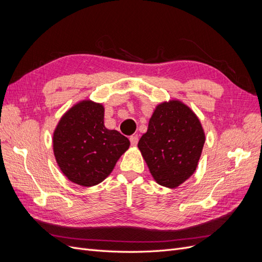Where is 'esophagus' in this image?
<instances>
[{
	"instance_id": "obj_1",
	"label": "esophagus",
	"mask_w": 262,
	"mask_h": 262,
	"mask_svg": "<svg viewBox=\"0 0 262 262\" xmlns=\"http://www.w3.org/2000/svg\"><path fill=\"white\" fill-rule=\"evenodd\" d=\"M130 142L132 146H136L139 142V137L138 136H131L130 137Z\"/></svg>"
}]
</instances>
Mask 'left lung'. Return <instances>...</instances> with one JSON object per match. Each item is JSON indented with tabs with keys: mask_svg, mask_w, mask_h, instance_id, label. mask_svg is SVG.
Returning <instances> with one entry per match:
<instances>
[{
	"mask_svg": "<svg viewBox=\"0 0 262 262\" xmlns=\"http://www.w3.org/2000/svg\"><path fill=\"white\" fill-rule=\"evenodd\" d=\"M205 134L196 115L180 100L157 105L138 147L161 186L177 188L193 175Z\"/></svg>",
	"mask_w": 262,
	"mask_h": 262,
	"instance_id": "left-lung-1",
	"label": "left lung"
}]
</instances>
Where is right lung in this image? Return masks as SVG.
<instances>
[{"label": "right lung", "mask_w": 262, "mask_h": 262, "mask_svg": "<svg viewBox=\"0 0 262 262\" xmlns=\"http://www.w3.org/2000/svg\"><path fill=\"white\" fill-rule=\"evenodd\" d=\"M105 108L82 100L62 116L53 132V153L61 171L76 185L92 187L109 176L130 141L104 124Z\"/></svg>", "instance_id": "add662e5"}]
</instances>
